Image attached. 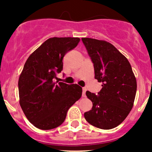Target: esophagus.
<instances>
[{"label":"esophagus","instance_id":"obj_1","mask_svg":"<svg viewBox=\"0 0 152 152\" xmlns=\"http://www.w3.org/2000/svg\"><path fill=\"white\" fill-rule=\"evenodd\" d=\"M86 91H87V89L85 88V87H84V88H82V97H85V93Z\"/></svg>","mask_w":152,"mask_h":152}]
</instances>
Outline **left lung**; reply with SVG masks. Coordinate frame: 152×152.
I'll return each instance as SVG.
<instances>
[{
	"instance_id": "obj_1",
	"label": "left lung",
	"mask_w": 152,
	"mask_h": 152,
	"mask_svg": "<svg viewBox=\"0 0 152 152\" xmlns=\"http://www.w3.org/2000/svg\"><path fill=\"white\" fill-rule=\"evenodd\" d=\"M93 63L95 79L102 82L97 95L86 92L93 102L85 113L89 124L111 129L125 120L134 105L137 81L128 59L113 45L104 40L82 38Z\"/></svg>"
}]
</instances>
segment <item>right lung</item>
<instances>
[{
	"label": "right lung",
	"instance_id": "add662e5",
	"mask_svg": "<svg viewBox=\"0 0 152 152\" xmlns=\"http://www.w3.org/2000/svg\"><path fill=\"white\" fill-rule=\"evenodd\" d=\"M79 37H52L29 56L18 80L20 105L27 119L40 129L59 126L67 110L82 96L76 84L55 82L63 68L64 56L77 46Z\"/></svg>",
	"mask_w": 152,
	"mask_h": 152
}]
</instances>
